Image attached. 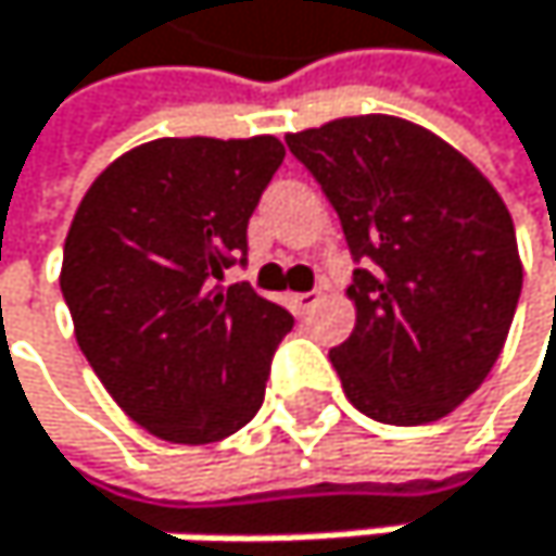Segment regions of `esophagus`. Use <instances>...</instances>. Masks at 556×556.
I'll use <instances>...</instances> for the list:
<instances>
[{
	"label": "esophagus",
	"mask_w": 556,
	"mask_h": 556,
	"mask_svg": "<svg viewBox=\"0 0 556 556\" xmlns=\"http://www.w3.org/2000/svg\"><path fill=\"white\" fill-rule=\"evenodd\" d=\"M316 303H319V293H316V290H313V293H293V296H290V306H293V313H300V316L313 313Z\"/></svg>",
	"instance_id": "obj_1"
}]
</instances>
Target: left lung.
Wrapping results in <instances>:
<instances>
[{"mask_svg":"<svg viewBox=\"0 0 556 556\" xmlns=\"http://www.w3.org/2000/svg\"><path fill=\"white\" fill-rule=\"evenodd\" d=\"M333 203L359 263L356 327L330 350L370 420L446 417L486 380L520 300L510 210L451 142L400 116H346L287 136Z\"/></svg>","mask_w":556,"mask_h":556,"instance_id":"1","label":"left lung"}]
</instances>
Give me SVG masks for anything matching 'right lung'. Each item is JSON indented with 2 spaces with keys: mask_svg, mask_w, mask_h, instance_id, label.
Masks as SVG:
<instances>
[{
  "mask_svg": "<svg viewBox=\"0 0 556 556\" xmlns=\"http://www.w3.org/2000/svg\"><path fill=\"white\" fill-rule=\"evenodd\" d=\"M287 156L276 136L153 139L105 166L73 216L59 287L76 343L129 420L169 443L247 427L293 316L219 287Z\"/></svg>",
  "mask_w": 556,
  "mask_h": 556,
  "instance_id": "obj_1",
  "label": "right lung"
}]
</instances>
